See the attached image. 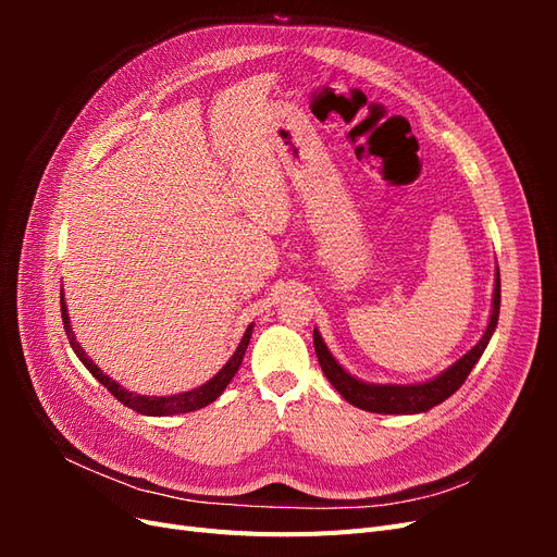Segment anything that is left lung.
<instances>
[{"label":"left lung","instance_id":"left-lung-1","mask_svg":"<svg viewBox=\"0 0 557 557\" xmlns=\"http://www.w3.org/2000/svg\"><path fill=\"white\" fill-rule=\"evenodd\" d=\"M499 269H497V278H495V297H493V313H491V323L485 327V334L481 336V342L471 348L465 358H460L442 376H436L428 383H413V385H372V383H362L356 376H350L344 372L342 364L332 358V352L327 346L320 339L318 330H313V348L320 362V369L327 376V381L339 391V395L350 401L352 407L372 411V413H423L436 404H442L448 399L458 387L467 381L469 372L474 369L479 358L483 356V350L491 342V336L497 327V318H499Z\"/></svg>","mask_w":557,"mask_h":557}]
</instances>
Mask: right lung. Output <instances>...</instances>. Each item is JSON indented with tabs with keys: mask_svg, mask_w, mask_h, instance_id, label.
Wrapping results in <instances>:
<instances>
[{
	"mask_svg": "<svg viewBox=\"0 0 557 557\" xmlns=\"http://www.w3.org/2000/svg\"><path fill=\"white\" fill-rule=\"evenodd\" d=\"M60 311H62V323H64V332H66V339H70V346L74 348V352L78 356V360L88 367V372L102 383L107 391L117 399L123 401L125 407H129L132 411L137 413H144V416H174V413H188V411H197L201 407H207V404H211L213 399H218L223 395V391L227 387V383L234 379V374L239 372L242 367V360H244V352L248 348V342H250V334H252V325L246 330L244 339L237 348V352L227 360V364L218 372L209 383L195 387V391H188V393H181V395H172V397H144V395H134V393H127L123 385H117L113 379H109L102 369H99L88 356L86 350L81 348V344L76 342V336L72 332V325H70V313H66V305L64 299L60 295Z\"/></svg>",
	"mask_w": 557,
	"mask_h": 557,
	"instance_id": "right-lung-1",
	"label": "right lung"
}]
</instances>
